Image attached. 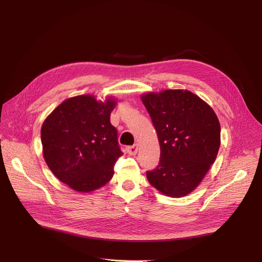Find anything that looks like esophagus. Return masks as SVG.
Listing matches in <instances>:
<instances>
[{
    "instance_id": "34e87169",
    "label": "esophagus",
    "mask_w": 262,
    "mask_h": 262,
    "mask_svg": "<svg viewBox=\"0 0 262 262\" xmlns=\"http://www.w3.org/2000/svg\"><path fill=\"white\" fill-rule=\"evenodd\" d=\"M126 150H127V153H128L129 155H132V156L136 155L137 152H138V144H134V145H132V146H127V147H126Z\"/></svg>"
}]
</instances>
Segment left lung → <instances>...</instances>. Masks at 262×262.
I'll use <instances>...</instances> for the list:
<instances>
[{
	"label": "left lung",
	"mask_w": 262,
	"mask_h": 262,
	"mask_svg": "<svg viewBox=\"0 0 262 262\" xmlns=\"http://www.w3.org/2000/svg\"><path fill=\"white\" fill-rule=\"evenodd\" d=\"M141 100L157 132L160 161L148 183L171 198L191 193L214 162L221 126L213 109L189 90L147 92Z\"/></svg>",
	"instance_id": "obj_1"
}]
</instances>
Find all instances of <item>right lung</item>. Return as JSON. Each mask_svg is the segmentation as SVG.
<instances>
[{"mask_svg": "<svg viewBox=\"0 0 262 262\" xmlns=\"http://www.w3.org/2000/svg\"><path fill=\"white\" fill-rule=\"evenodd\" d=\"M117 101H98L91 94L67 99L41 127L43 158L60 182L77 192L94 191L114 176V164L123 155L118 132L110 123Z\"/></svg>", "mask_w": 262, "mask_h": 262, "instance_id": "right-lung-1", "label": "right lung"}]
</instances>
